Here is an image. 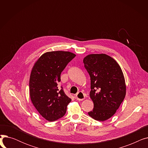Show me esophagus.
<instances>
[{
    "mask_svg": "<svg viewBox=\"0 0 148 148\" xmlns=\"http://www.w3.org/2000/svg\"><path fill=\"white\" fill-rule=\"evenodd\" d=\"M75 99L79 101H82L85 98V95L84 93L82 92H79L77 94L75 95Z\"/></svg>",
    "mask_w": 148,
    "mask_h": 148,
    "instance_id": "esophagus-1",
    "label": "esophagus"
}]
</instances>
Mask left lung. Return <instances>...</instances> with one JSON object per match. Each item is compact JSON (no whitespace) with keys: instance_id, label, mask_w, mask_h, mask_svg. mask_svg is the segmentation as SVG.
<instances>
[{"instance_id":"obj_1","label":"left lung","mask_w":148,"mask_h":148,"mask_svg":"<svg viewBox=\"0 0 148 148\" xmlns=\"http://www.w3.org/2000/svg\"><path fill=\"white\" fill-rule=\"evenodd\" d=\"M90 77V98L94 103L91 118L99 121L110 118L126 95L123 72L113 58L106 54H90L83 59Z\"/></svg>"}]
</instances>
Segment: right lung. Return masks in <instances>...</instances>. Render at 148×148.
I'll return each instance as SVG.
<instances>
[{
	"instance_id": "add662e5",
	"label": "right lung",
	"mask_w": 148,
	"mask_h": 148,
	"mask_svg": "<svg viewBox=\"0 0 148 148\" xmlns=\"http://www.w3.org/2000/svg\"><path fill=\"white\" fill-rule=\"evenodd\" d=\"M75 54L64 51L44 53L35 63L29 80L32 103L44 118L50 122L63 117L71 99L58 88L60 74Z\"/></svg>"
}]
</instances>
